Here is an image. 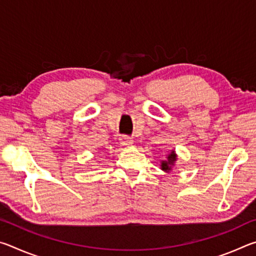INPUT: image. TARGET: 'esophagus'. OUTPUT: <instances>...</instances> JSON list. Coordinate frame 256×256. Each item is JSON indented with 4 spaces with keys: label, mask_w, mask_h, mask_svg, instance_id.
<instances>
[{
    "label": "esophagus",
    "mask_w": 256,
    "mask_h": 256,
    "mask_svg": "<svg viewBox=\"0 0 256 256\" xmlns=\"http://www.w3.org/2000/svg\"><path fill=\"white\" fill-rule=\"evenodd\" d=\"M120 146H130L133 144V140H132V138L123 136L120 138Z\"/></svg>",
    "instance_id": "esophagus-1"
}]
</instances>
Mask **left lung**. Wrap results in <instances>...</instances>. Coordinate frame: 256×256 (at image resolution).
I'll return each mask as SVG.
<instances>
[{
    "instance_id": "left-lung-1",
    "label": "left lung",
    "mask_w": 256,
    "mask_h": 256,
    "mask_svg": "<svg viewBox=\"0 0 256 256\" xmlns=\"http://www.w3.org/2000/svg\"><path fill=\"white\" fill-rule=\"evenodd\" d=\"M175 162H176V154H174V151H172V152L168 154L167 160H164V162H162V170L166 172L170 170V168Z\"/></svg>"
}]
</instances>
